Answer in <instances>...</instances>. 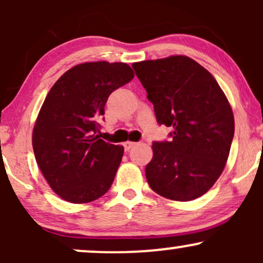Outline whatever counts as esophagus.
I'll use <instances>...</instances> for the list:
<instances>
[{"label":"esophagus","instance_id":"esophagus-1","mask_svg":"<svg viewBox=\"0 0 263 263\" xmlns=\"http://www.w3.org/2000/svg\"><path fill=\"white\" fill-rule=\"evenodd\" d=\"M136 146V142H131V141H127L123 143V147H125V151H129L132 148V147Z\"/></svg>","mask_w":263,"mask_h":263}]
</instances>
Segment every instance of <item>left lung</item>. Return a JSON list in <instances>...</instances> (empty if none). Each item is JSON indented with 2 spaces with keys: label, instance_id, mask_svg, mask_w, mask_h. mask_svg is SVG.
Segmentation results:
<instances>
[{
  "label": "left lung",
  "instance_id": "left-lung-1",
  "mask_svg": "<svg viewBox=\"0 0 263 263\" xmlns=\"http://www.w3.org/2000/svg\"><path fill=\"white\" fill-rule=\"evenodd\" d=\"M170 141L153 142L146 178L157 194L178 201L197 199L225 168L235 121L224 91L206 69L184 55L134 63Z\"/></svg>",
  "mask_w": 263,
  "mask_h": 263
}]
</instances>
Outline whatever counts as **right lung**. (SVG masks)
I'll use <instances>...</instances> for the list:
<instances>
[{"label": "right lung", "mask_w": 263, "mask_h": 263, "mask_svg": "<svg viewBox=\"0 0 263 263\" xmlns=\"http://www.w3.org/2000/svg\"><path fill=\"white\" fill-rule=\"evenodd\" d=\"M134 77L125 63H84L48 92L33 129V151L50 188L69 203L93 201L110 189L123 147L99 137V120L110 93Z\"/></svg>", "instance_id": "1"}]
</instances>
